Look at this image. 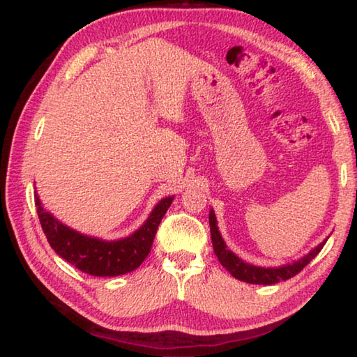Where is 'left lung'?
I'll return each instance as SVG.
<instances>
[{"mask_svg":"<svg viewBox=\"0 0 357 357\" xmlns=\"http://www.w3.org/2000/svg\"><path fill=\"white\" fill-rule=\"evenodd\" d=\"M209 227H211V239H213L214 253L219 258L223 268H225L234 279L243 280L247 283H257V285H274L282 280H288L299 274L302 269L309 264L313 258H315L319 252H321L326 241L317 245L315 249L310 250L305 257H302L298 261L291 264L280 266V268H258V266L249 264L241 259L239 257L234 255L231 250L227 249V244L223 243L220 236L219 227H217V219L214 211H209Z\"/></svg>","mask_w":357,"mask_h":357,"instance_id":"8db88e82","label":"left lung"}]
</instances>
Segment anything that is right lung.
Masks as SVG:
<instances>
[{"instance_id":"add662e5","label":"right lung","mask_w":357,"mask_h":357,"mask_svg":"<svg viewBox=\"0 0 357 357\" xmlns=\"http://www.w3.org/2000/svg\"><path fill=\"white\" fill-rule=\"evenodd\" d=\"M172 202L173 197H167L157 203L146 222L130 236L104 241L78 233L56 220L42 206L38 193L34 195L40 225L52 249L82 273L96 277H116L137 269L151 252L157 228Z\"/></svg>"}]
</instances>
